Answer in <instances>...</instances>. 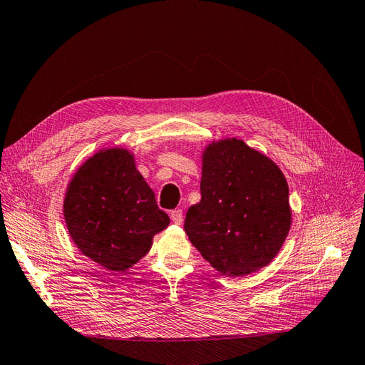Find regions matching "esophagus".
<instances>
[{
  "instance_id": "esophagus-1",
  "label": "esophagus",
  "mask_w": 365,
  "mask_h": 365,
  "mask_svg": "<svg viewBox=\"0 0 365 365\" xmlns=\"http://www.w3.org/2000/svg\"><path fill=\"white\" fill-rule=\"evenodd\" d=\"M170 219L175 224H181L182 222V210L181 208H175L170 212Z\"/></svg>"
}]
</instances>
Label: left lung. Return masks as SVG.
<instances>
[{"label":"left lung","mask_w":365,"mask_h":365,"mask_svg":"<svg viewBox=\"0 0 365 365\" xmlns=\"http://www.w3.org/2000/svg\"><path fill=\"white\" fill-rule=\"evenodd\" d=\"M289 189L282 170L240 140L204 152L201 201L184 230L202 257L230 277L268 264L289 233Z\"/></svg>","instance_id":"obj_1"}]
</instances>
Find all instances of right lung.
<instances>
[{
    "mask_svg": "<svg viewBox=\"0 0 365 365\" xmlns=\"http://www.w3.org/2000/svg\"><path fill=\"white\" fill-rule=\"evenodd\" d=\"M63 216L77 248L109 271H126L145 257L152 237L170 222L125 149L101 150L82 164Z\"/></svg>",
    "mask_w": 365,
    "mask_h": 365,
    "instance_id": "1",
    "label": "right lung"
}]
</instances>
